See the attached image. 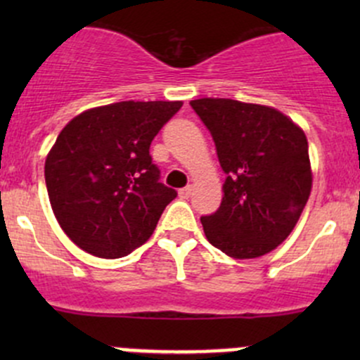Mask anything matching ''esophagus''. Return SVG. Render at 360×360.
<instances>
[{"mask_svg": "<svg viewBox=\"0 0 360 360\" xmlns=\"http://www.w3.org/2000/svg\"><path fill=\"white\" fill-rule=\"evenodd\" d=\"M191 191H193V188H191V186L181 188V190H179V197L181 198H188L191 195Z\"/></svg>", "mask_w": 360, "mask_h": 360, "instance_id": "esophagus-1", "label": "esophagus"}]
</instances>
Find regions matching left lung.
<instances>
[{"label":"left lung","mask_w":360,"mask_h":360,"mask_svg":"<svg viewBox=\"0 0 360 360\" xmlns=\"http://www.w3.org/2000/svg\"><path fill=\"white\" fill-rule=\"evenodd\" d=\"M190 104L226 174L219 209L200 217L207 240L235 259L270 252L289 237L310 197L307 136L274 108L212 97Z\"/></svg>","instance_id":"1"}]
</instances>
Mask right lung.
Returning a JSON list of instances; mask_svg holds the SVG:
<instances>
[{
	"label": "right lung",
	"mask_w": 360,
	"mask_h": 360,
	"mask_svg": "<svg viewBox=\"0 0 360 360\" xmlns=\"http://www.w3.org/2000/svg\"><path fill=\"white\" fill-rule=\"evenodd\" d=\"M181 101H123L83 111L57 137L45 162L53 214L89 254L116 259L143 245L177 191L160 183L151 141Z\"/></svg>",
	"instance_id": "add662e5"
}]
</instances>
